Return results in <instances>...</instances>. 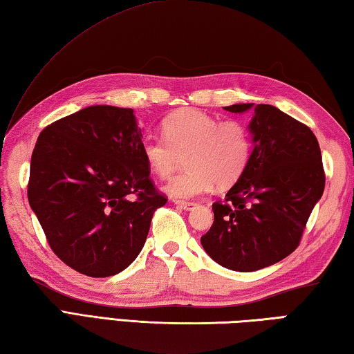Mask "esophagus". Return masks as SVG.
Here are the masks:
<instances>
[{
	"label": "esophagus",
	"instance_id": "obj_1",
	"mask_svg": "<svg viewBox=\"0 0 354 354\" xmlns=\"http://www.w3.org/2000/svg\"><path fill=\"white\" fill-rule=\"evenodd\" d=\"M176 207L185 209V212H190V209H193L194 207H196V204L194 202H184V201H175Z\"/></svg>",
	"mask_w": 354,
	"mask_h": 354
}]
</instances>
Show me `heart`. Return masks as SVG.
Wrapping results in <instances>:
<instances>
[{"label": "heart", "mask_w": 354, "mask_h": 354, "mask_svg": "<svg viewBox=\"0 0 354 354\" xmlns=\"http://www.w3.org/2000/svg\"><path fill=\"white\" fill-rule=\"evenodd\" d=\"M164 137L146 135L140 152L156 176L169 178L181 161L187 169L164 190L175 199H190L216 185L227 187L243 175L252 152V133L240 120L216 118L199 109L173 112L162 123Z\"/></svg>", "instance_id": "heart-1"}]
</instances>
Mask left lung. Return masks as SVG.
I'll return each instance as SVG.
<instances>
[{
	"mask_svg": "<svg viewBox=\"0 0 354 354\" xmlns=\"http://www.w3.org/2000/svg\"><path fill=\"white\" fill-rule=\"evenodd\" d=\"M251 108L250 162L225 199L213 204L214 222L201 237L209 257L237 272L275 265L295 251L326 185L309 127L270 104L225 106L239 114Z\"/></svg>",
	"mask_w": 354,
	"mask_h": 354,
	"instance_id": "obj_1",
	"label": "left lung"
}]
</instances>
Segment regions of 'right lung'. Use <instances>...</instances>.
<instances>
[{"instance_id": "right-lung-1", "label": "right lung", "mask_w": 354, "mask_h": 354, "mask_svg": "<svg viewBox=\"0 0 354 354\" xmlns=\"http://www.w3.org/2000/svg\"><path fill=\"white\" fill-rule=\"evenodd\" d=\"M133 109L97 104L48 124L30 162L28 204L65 265L88 277L122 272L145 246L156 190Z\"/></svg>"}]
</instances>
